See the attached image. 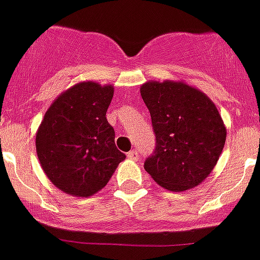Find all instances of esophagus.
Instances as JSON below:
<instances>
[{"label": "esophagus", "mask_w": 260, "mask_h": 260, "mask_svg": "<svg viewBox=\"0 0 260 260\" xmlns=\"http://www.w3.org/2000/svg\"><path fill=\"white\" fill-rule=\"evenodd\" d=\"M127 157L131 160H137L138 159V152L136 151V150H132V151H129L127 154Z\"/></svg>", "instance_id": "obj_1"}]
</instances>
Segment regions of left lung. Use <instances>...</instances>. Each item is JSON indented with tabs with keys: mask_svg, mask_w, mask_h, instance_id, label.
<instances>
[{
	"mask_svg": "<svg viewBox=\"0 0 260 260\" xmlns=\"http://www.w3.org/2000/svg\"><path fill=\"white\" fill-rule=\"evenodd\" d=\"M140 92L156 136L145 171L173 192L199 186L214 169L227 137L215 104L182 81H149Z\"/></svg>",
	"mask_w": 260,
	"mask_h": 260,
	"instance_id": "obj_1",
	"label": "left lung"
}]
</instances>
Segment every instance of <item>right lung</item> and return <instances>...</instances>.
<instances>
[{
    "mask_svg": "<svg viewBox=\"0 0 260 260\" xmlns=\"http://www.w3.org/2000/svg\"><path fill=\"white\" fill-rule=\"evenodd\" d=\"M114 87L81 82L59 94L36 135V150L47 178L65 193L88 198L103 190L125 155L115 146L106 119Z\"/></svg>",
    "mask_w": 260,
    "mask_h": 260,
    "instance_id": "add662e5",
    "label": "right lung"
}]
</instances>
